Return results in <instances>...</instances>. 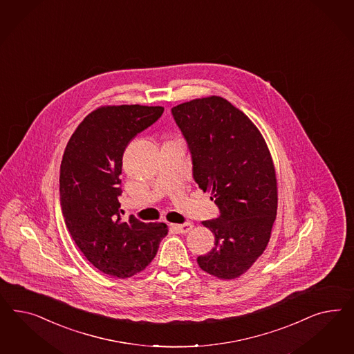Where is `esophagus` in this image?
Here are the masks:
<instances>
[{
	"label": "esophagus",
	"instance_id": "1",
	"mask_svg": "<svg viewBox=\"0 0 354 354\" xmlns=\"http://www.w3.org/2000/svg\"><path fill=\"white\" fill-rule=\"evenodd\" d=\"M172 228L179 234H187L193 228L192 223H183V225H171Z\"/></svg>",
	"mask_w": 354,
	"mask_h": 354
}]
</instances>
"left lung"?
<instances>
[{
    "label": "left lung",
    "mask_w": 354,
    "mask_h": 354,
    "mask_svg": "<svg viewBox=\"0 0 354 354\" xmlns=\"http://www.w3.org/2000/svg\"><path fill=\"white\" fill-rule=\"evenodd\" d=\"M192 154L193 178L221 210L204 221L214 247L197 257L215 278H239L268 247L278 209L271 153L247 115L223 97L194 98L172 107Z\"/></svg>",
    "instance_id": "left-lung-1"
}]
</instances>
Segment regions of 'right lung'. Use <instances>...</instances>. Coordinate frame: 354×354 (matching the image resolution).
<instances>
[{
	"label": "right lung",
	"mask_w": 354,
	"mask_h": 354,
	"mask_svg": "<svg viewBox=\"0 0 354 354\" xmlns=\"http://www.w3.org/2000/svg\"><path fill=\"white\" fill-rule=\"evenodd\" d=\"M162 106L106 105L89 113L68 140L59 175L64 223L86 259L114 278H131L156 257L169 228L120 216L122 158Z\"/></svg>",
	"instance_id": "1"
}]
</instances>
